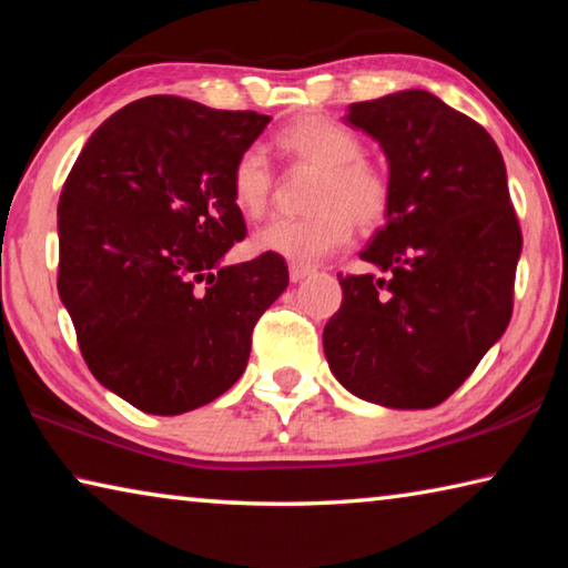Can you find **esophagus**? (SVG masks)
Here are the masks:
<instances>
[{
	"mask_svg": "<svg viewBox=\"0 0 568 568\" xmlns=\"http://www.w3.org/2000/svg\"><path fill=\"white\" fill-rule=\"evenodd\" d=\"M313 273V267H307V265H291V283H301V281H305L307 275Z\"/></svg>",
	"mask_w": 568,
	"mask_h": 568,
	"instance_id": "34e87169",
	"label": "esophagus"
}]
</instances>
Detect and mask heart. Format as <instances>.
Here are the masks:
<instances>
[{
	"instance_id": "1",
	"label": "heart",
	"mask_w": 568,
	"mask_h": 568,
	"mask_svg": "<svg viewBox=\"0 0 568 568\" xmlns=\"http://www.w3.org/2000/svg\"><path fill=\"white\" fill-rule=\"evenodd\" d=\"M275 145L321 170L307 217H277L250 237L261 255L311 265L341 250L353 235L378 227L390 213V180L378 165L361 158L358 134L325 114H305L277 132ZM273 192V170L261 150L250 148L230 172V197L245 217H261Z\"/></svg>"
}]
</instances>
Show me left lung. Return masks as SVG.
Returning a JSON list of instances; mask_svg holds the SVG:
<instances>
[{"label": "left lung", "instance_id": "left-lung-1", "mask_svg": "<svg viewBox=\"0 0 568 568\" xmlns=\"http://www.w3.org/2000/svg\"><path fill=\"white\" fill-rule=\"evenodd\" d=\"M343 120L386 155L390 213L361 253L383 277L338 275L325 358L353 396L434 408L511 321L521 230L504 158L478 122L426 90L353 102Z\"/></svg>", "mask_w": 568, "mask_h": 568}]
</instances>
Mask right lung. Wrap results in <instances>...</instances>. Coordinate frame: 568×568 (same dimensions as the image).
Instances as JSON below:
<instances>
[{
	"label": "right lung",
	"mask_w": 568,
	"mask_h": 568,
	"mask_svg": "<svg viewBox=\"0 0 568 568\" xmlns=\"http://www.w3.org/2000/svg\"><path fill=\"white\" fill-rule=\"evenodd\" d=\"M267 122L168 94L130 102L62 187L57 291L80 351L104 388L152 416L223 396L287 287L277 255L225 265L245 237L230 172Z\"/></svg>",
	"instance_id": "obj_1"
}]
</instances>
